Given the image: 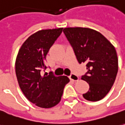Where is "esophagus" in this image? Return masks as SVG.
<instances>
[{"instance_id":"1","label":"esophagus","mask_w":125,"mask_h":125,"mask_svg":"<svg viewBox=\"0 0 125 125\" xmlns=\"http://www.w3.org/2000/svg\"><path fill=\"white\" fill-rule=\"evenodd\" d=\"M70 79L72 81H77L79 80V77L78 76H77L76 74H71L70 75Z\"/></svg>"}]
</instances>
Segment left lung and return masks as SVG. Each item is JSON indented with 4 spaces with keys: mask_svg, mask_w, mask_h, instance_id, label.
Masks as SVG:
<instances>
[{
    "mask_svg": "<svg viewBox=\"0 0 125 125\" xmlns=\"http://www.w3.org/2000/svg\"><path fill=\"white\" fill-rule=\"evenodd\" d=\"M63 33L79 63H86L87 72L81 77L89 84L85 99L98 101L108 94L116 79L118 60L115 47L98 31L83 27H68Z\"/></svg>",
    "mask_w": 125,
    "mask_h": 125,
    "instance_id": "left-lung-1",
    "label": "left lung"
}]
</instances>
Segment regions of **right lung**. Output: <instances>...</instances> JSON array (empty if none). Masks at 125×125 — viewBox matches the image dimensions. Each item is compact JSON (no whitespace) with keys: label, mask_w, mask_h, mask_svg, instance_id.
I'll use <instances>...</instances> for the list:
<instances>
[{"label":"right lung","mask_w":125,"mask_h":125,"mask_svg":"<svg viewBox=\"0 0 125 125\" xmlns=\"http://www.w3.org/2000/svg\"><path fill=\"white\" fill-rule=\"evenodd\" d=\"M63 28L39 31L23 43L16 60V74L26 98L42 108H51L59 103L63 88L70 81L66 76H42L46 69V56L62 32Z\"/></svg>","instance_id":"right-lung-1"}]
</instances>
